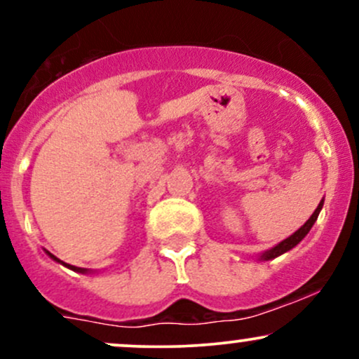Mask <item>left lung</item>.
<instances>
[{"label": "left lung", "instance_id": "obj_1", "mask_svg": "<svg viewBox=\"0 0 359 359\" xmlns=\"http://www.w3.org/2000/svg\"><path fill=\"white\" fill-rule=\"evenodd\" d=\"M323 204H324V201H320V204L317 205V209L314 211V214H312V216L309 217L307 222H306V224L302 226V228L297 229V231H295L294 234H292V236H288L287 240H283L282 243H278V245H277V246H273V248H271V250L265 251V253L262 255V258H263V259L277 258V257H280V255L285 253V251H288V250L294 248L295 245H299V243L304 240V236H306V234H307L309 231H311L312 224H314L316 219H317V216H319L320 209H323Z\"/></svg>", "mask_w": 359, "mask_h": 359}]
</instances>
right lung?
<instances>
[{"instance_id": "obj_1", "label": "right lung", "mask_w": 359, "mask_h": 359, "mask_svg": "<svg viewBox=\"0 0 359 359\" xmlns=\"http://www.w3.org/2000/svg\"><path fill=\"white\" fill-rule=\"evenodd\" d=\"M47 253H48V251H47ZM48 255H50V258H53V259H55V262H60V259L59 258H57V257H53V255L52 253H48ZM60 263H64V262H60ZM64 265L65 266H69V269H72V270H76V271H82V273H84V269H77V266H72V265H67V263H64Z\"/></svg>"}]
</instances>
